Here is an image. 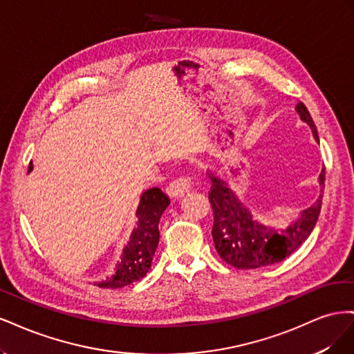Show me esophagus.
<instances>
[{
    "mask_svg": "<svg viewBox=\"0 0 354 354\" xmlns=\"http://www.w3.org/2000/svg\"><path fill=\"white\" fill-rule=\"evenodd\" d=\"M192 186H194V181H192L190 177L185 176V177H178L174 181H171L167 187V192L169 196L181 198L187 194V192L192 189Z\"/></svg>",
    "mask_w": 354,
    "mask_h": 354,
    "instance_id": "1",
    "label": "esophagus"
}]
</instances>
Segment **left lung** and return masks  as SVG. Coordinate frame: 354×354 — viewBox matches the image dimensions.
<instances>
[{
  "label": "left lung",
  "instance_id": "left-lung-1",
  "mask_svg": "<svg viewBox=\"0 0 354 354\" xmlns=\"http://www.w3.org/2000/svg\"><path fill=\"white\" fill-rule=\"evenodd\" d=\"M299 118L310 125L312 133L319 142L316 125L303 102L295 106ZM211 190L208 194L212 212V239L218 255L227 264L236 269L250 270L259 267L272 266L285 260L310 236L315 229L325 187V168L319 176L322 195L312 207L304 209L291 226L286 229H274L257 221L250 209L233 194L226 181L212 171H208Z\"/></svg>",
  "mask_w": 354,
  "mask_h": 354
}]
</instances>
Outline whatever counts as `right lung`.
I'll return each instance as SVG.
<instances>
[{"label":"right lung","instance_id":"right-lung-1","mask_svg":"<svg viewBox=\"0 0 354 354\" xmlns=\"http://www.w3.org/2000/svg\"><path fill=\"white\" fill-rule=\"evenodd\" d=\"M29 171H32V164H29ZM168 205L169 198L159 187L145 192L136 211V227L122 251L116 272L111 277H106V281L94 285L115 289L140 281L146 276L159 243V218Z\"/></svg>","mask_w":354,"mask_h":354}]
</instances>
